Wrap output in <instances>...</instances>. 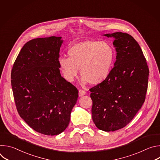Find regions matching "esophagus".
<instances>
[{
	"label": "esophagus",
	"mask_w": 160,
	"mask_h": 160,
	"mask_svg": "<svg viewBox=\"0 0 160 160\" xmlns=\"http://www.w3.org/2000/svg\"><path fill=\"white\" fill-rule=\"evenodd\" d=\"M86 94V92L85 90H79V92H78V95L79 97H82L83 96H85Z\"/></svg>",
	"instance_id": "1"
}]
</instances>
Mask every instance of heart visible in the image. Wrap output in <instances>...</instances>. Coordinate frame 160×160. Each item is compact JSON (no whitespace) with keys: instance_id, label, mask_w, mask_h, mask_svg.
<instances>
[{"instance_id":"obj_1","label":"heart","mask_w":160,"mask_h":160,"mask_svg":"<svg viewBox=\"0 0 160 160\" xmlns=\"http://www.w3.org/2000/svg\"><path fill=\"white\" fill-rule=\"evenodd\" d=\"M68 58L58 59L59 70L63 78L72 82L77 77L78 69L81 82L98 85L109 76L114 60V52L106 42L86 40L73 45L68 50Z\"/></svg>"}]
</instances>
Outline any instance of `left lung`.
<instances>
[{
  "label": "left lung",
  "instance_id": "1",
  "mask_svg": "<svg viewBox=\"0 0 160 160\" xmlns=\"http://www.w3.org/2000/svg\"><path fill=\"white\" fill-rule=\"evenodd\" d=\"M113 37L116 61L108 78L91 88L92 117L105 132L123 128L141 108L148 89L149 68L139 43L122 32L103 35Z\"/></svg>",
  "mask_w": 160,
  "mask_h": 160
}]
</instances>
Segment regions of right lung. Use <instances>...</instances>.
I'll return each instance as SVG.
<instances>
[{
  "mask_svg": "<svg viewBox=\"0 0 160 160\" xmlns=\"http://www.w3.org/2000/svg\"><path fill=\"white\" fill-rule=\"evenodd\" d=\"M61 38L52 36L27 42L11 71V85L19 116L34 130L47 135L64 131L78 97L77 88L60 73Z\"/></svg>",
  "mask_w": 160,
  "mask_h": 160,
  "instance_id": "add662e5",
  "label": "right lung"
}]
</instances>
